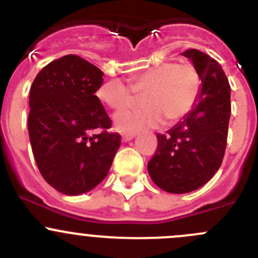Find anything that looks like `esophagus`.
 Listing matches in <instances>:
<instances>
[{
	"instance_id": "obj_1",
	"label": "esophagus",
	"mask_w": 258,
	"mask_h": 258,
	"mask_svg": "<svg viewBox=\"0 0 258 258\" xmlns=\"http://www.w3.org/2000/svg\"><path fill=\"white\" fill-rule=\"evenodd\" d=\"M135 137H136V134H123L122 135V140L123 141H131V140H134Z\"/></svg>"
}]
</instances>
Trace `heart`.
Returning <instances> with one entry per match:
<instances>
[{
    "label": "heart",
    "instance_id": "1",
    "mask_svg": "<svg viewBox=\"0 0 258 258\" xmlns=\"http://www.w3.org/2000/svg\"><path fill=\"white\" fill-rule=\"evenodd\" d=\"M128 86L118 79L102 84L97 97L104 106L121 111L134 102L135 94H142L141 108L119 112L114 126L121 132H135L165 122L179 121L194 107L201 92V76L190 62L166 61L128 78Z\"/></svg>",
    "mask_w": 258,
    "mask_h": 258
}]
</instances>
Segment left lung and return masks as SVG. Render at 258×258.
Segmentation results:
<instances>
[{
  "mask_svg": "<svg viewBox=\"0 0 258 258\" xmlns=\"http://www.w3.org/2000/svg\"><path fill=\"white\" fill-rule=\"evenodd\" d=\"M201 76L196 104L166 135L157 134V150L147 164L152 181L167 192L184 194L209 181L223 161L231 117V87L221 64L189 49Z\"/></svg>",
  "mask_w": 258,
  "mask_h": 258,
  "instance_id": "8db88e82",
  "label": "left lung"
}]
</instances>
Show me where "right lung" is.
Instances as JSON below:
<instances>
[{"mask_svg":"<svg viewBox=\"0 0 258 258\" xmlns=\"http://www.w3.org/2000/svg\"><path fill=\"white\" fill-rule=\"evenodd\" d=\"M103 72L77 55L40 71L30 88V144L47 184L66 196H81L108 174L121 145L96 92ZM103 129L101 134L94 132Z\"/></svg>","mask_w":258,"mask_h":258,"instance_id":"1","label":"right lung"}]
</instances>
